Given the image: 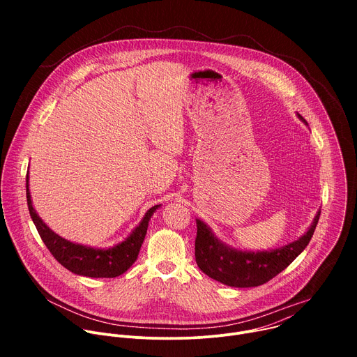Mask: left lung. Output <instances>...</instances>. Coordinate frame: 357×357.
<instances>
[{
	"mask_svg": "<svg viewBox=\"0 0 357 357\" xmlns=\"http://www.w3.org/2000/svg\"><path fill=\"white\" fill-rule=\"evenodd\" d=\"M298 119L305 123L302 116L298 114ZM319 216L321 211H318L307 233H303L298 240L264 251L237 250L220 241L205 222L196 219V264L206 275L229 287L250 288L263 285L285 270L308 245Z\"/></svg>",
	"mask_w": 357,
	"mask_h": 357,
	"instance_id": "1",
	"label": "left lung"
}]
</instances>
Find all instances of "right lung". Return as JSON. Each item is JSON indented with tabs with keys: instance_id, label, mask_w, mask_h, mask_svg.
<instances>
[{
	"instance_id": "add662e5",
	"label": "right lung",
	"mask_w": 357,
	"mask_h": 357,
	"mask_svg": "<svg viewBox=\"0 0 357 357\" xmlns=\"http://www.w3.org/2000/svg\"><path fill=\"white\" fill-rule=\"evenodd\" d=\"M26 202L31 219L52 256L73 274L91 278H114L124 274L134 264L145 238L151 216L161 208V205H155L148 209L139 225L121 243L109 248H96L69 241L45 225L32 205L29 175H26Z\"/></svg>"
}]
</instances>
